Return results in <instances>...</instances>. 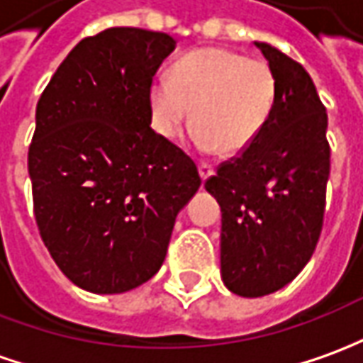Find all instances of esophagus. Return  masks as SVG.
<instances>
[{
	"instance_id": "esophagus-1",
	"label": "esophagus",
	"mask_w": 363,
	"mask_h": 363,
	"mask_svg": "<svg viewBox=\"0 0 363 363\" xmlns=\"http://www.w3.org/2000/svg\"><path fill=\"white\" fill-rule=\"evenodd\" d=\"M199 172H201L202 181H206L211 174H214V167L211 162H201V164H199Z\"/></svg>"
}]
</instances>
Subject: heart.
<instances>
[{"label": "heart", "instance_id": "obj_1", "mask_svg": "<svg viewBox=\"0 0 363 363\" xmlns=\"http://www.w3.org/2000/svg\"><path fill=\"white\" fill-rule=\"evenodd\" d=\"M276 75L264 59L220 47L194 49L171 75L152 79L150 115L157 133L181 135L194 109L192 139L206 152L234 157L252 145L274 109Z\"/></svg>", "mask_w": 363, "mask_h": 363}]
</instances>
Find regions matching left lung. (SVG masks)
Returning a JSON list of instances; mask_svg holds the SVG:
<instances>
[{
  "label": "left lung",
  "instance_id": "left-lung-1",
  "mask_svg": "<svg viewBox=\"0 0 363 363\" xmlns=\"http://www.w3.org/2000/svg\"><path fill=\"white\" fill-rule=\"evenodd\" d=\"M256 47L276 75L274 109L252 145L204 182L223 211V282L244 298L272 294L308 264L330 177L328 115L312 79L276 47Z\"/></svg>",
  "mask_w": 363,
  "mask_h": 363
}]
</instances>
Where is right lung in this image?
Instances as JSON below:
<instances>
[{"mask_svg":"<svg viewBox=\"0 0 363 363\" xmlns=\"http://www.w3.org/2000/svg\"><path fill=\"white\" fill-rule=\"evenodd\" d=\"M174 47L139 27L85 37L37 103L27 155L37 228L89 292L121 294L157 274L201 186L191 157L150 129V83Z\"/></svg>","mask_w":363,"mask_h":363,"instance_id":"obj_1","label":"right lung"}]
</instances>
